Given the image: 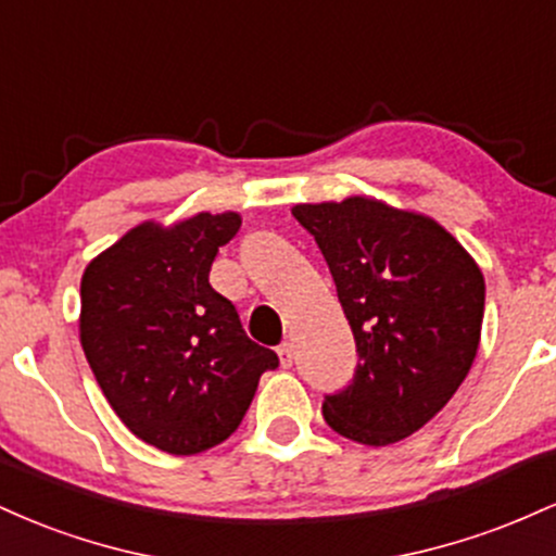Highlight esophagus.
Returning a JSON list of instances; mask_svg holds the SVG:
<instances>
[{
	"instance_id": "esophagus-1",
	"label": "esophagus",
	"mask_w": 556,
	"mask_h": 556,
	"mask_svg": "<svg viewBox=\"0 0 556 556\" xmlns=\"http://www.w3.org/2000/svg\"><path fill=\"white\" fill-rule=\"evenodd\" d=\"M279 363H282L285 368H290L292 366V361H295V348H292V342H285V344H279Z\"/></svg>"
}]
</instances>
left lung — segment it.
Instances as JSON below:
<instances>
[{
    "mask_svg": "<svg viewBox=\"0 0 556 556\" xmlns=\"http://www.w3.org/2000/svg\"><path fill=\"white\" fill-rule=\"evenodd\" d=\"M292 216L327 261L358 353L350 384L324 397V420L371 446L410 437L473 366L481 269L437 222L371 198L303 203Z\"/></svg>",
    "mask_w": 556,
    "mask_h": 556,
    "instance_id": "obj_1",
    "label": "left lung"
}]
</instances>
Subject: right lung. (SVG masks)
<instances>
[{
  "label": "right lung",
  "instance_id": "add662e5",
  "mask_svg": "<svg viewBox=\"0 0 556 556\" xmlns=\"http://www.w3.org/2000/svg\"><path fill=\"white\" fill-rule=\"evenodd\" d=\"M240 216L140 225L88 264L80 342L119 420L156 450L195 455L238 431L264 371L279 366L242 329L208 271Z\"/></svg>",
  "mask_w": 556,
  "mask_h": 556
}]
</instances>
